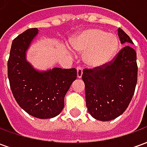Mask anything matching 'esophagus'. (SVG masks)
Wrapping results in <instances>:
<instances>
[{"label":"esophagus","instance_id":"esophagus-1","mask_svg":"<svg viewBox=\"0 0 147 147\" xmlns=\"http://www.w3.org/2000/svg\"><path fill=\"white\" fill-rule=\"evenodd\" d=\"M76 70H77V77L78 78H81L82 77V75H83V68L81 66H77L76 67Z\"/></svg>","mask_w":147,"mask_h":147}]
</instances>
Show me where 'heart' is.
Returning a JSON list of instances; mask_svg holds the SVG:
<instances>
[{"label":"heart","mask_w":147,"mask_h":147,"mask_svg":"<svg viewBox=\"0 0 147 147\" xmlns=\"http://www.w3.org/2000/svg\"><path fill=\"white\" fill-rule=\"evenodd\" d=\"M72 48L84 53L83 60L92 67H102L112 60L119 47V40L113 33L99 28L86 29L76 34L71 42Z\"/></svg>","instance_id":"obj_1"}]
</instances>
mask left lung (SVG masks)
<instances>
[{
    "label": "left lung",
    "instance_id": "1",
    "mask_svg": "<svg viewBox=\"0 0 147 147\" xmlns=\"http://www.w3.org/2000/svg\"><path fill=\"white\" fill-rule=\"evenodd\" d=\"M120 43L126 45L115 57L102 67L84 69L86 105L94 119L109 121L124 111L135 93L138 66L133 42L122 29H118Z\"/></svg>",
    "mask_w": 147,
    "mask_h": 147
}]
</instances>
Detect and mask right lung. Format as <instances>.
Returning <instances> with one entry per match:
<instances>
[{
    "label": "right lung",
    "mask_w": 147,
    "mask_h": 147,
    "mask_svg": "<svg viewBox=\"0 0 147 147\" xmlns=\"http://www.w3.org/2000/svg\"><path fill=\"white\" fill-rule=\"evenodd\" d=\"M38 33L37 28L27 29L12 41L8 61V77L11 92L19 105L39 119L53 118L61 113L64 97L74 80L76 68L40 71L27 62L26 52Z\"/></svg>",
    "instance_id": "1"
}]
</instances>
